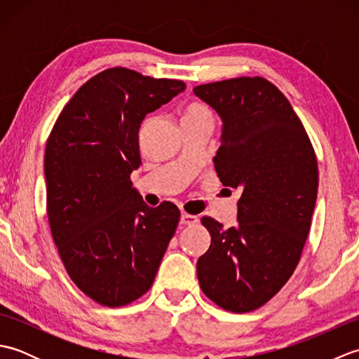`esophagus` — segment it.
<instances>
[{"label": "esophagus", "instance_id": "34e87169", "mask_svg": "<svg viewBox=\"0 0 359 359\" xmlns=\"http://www.w3.org/2000/svg\"><path fill=\"white\" fill-rule=\"evenodd\" d=\"M199 222V217L193 216V215H188V212H182L180 216V224L182 225H194Z\"/></svg>", "mask_w": 359, "mask_h": 359}]
</instances>
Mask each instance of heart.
I'll use <instances>...</instances> for the list:
<instances>
[{
	"instance_id": "heart-1",
	"label": "heart",
	"mask_w": 359,
	"mask_h": 359,
	"mask_svg": "<svg viewBox=\"0 0 359 359\" xmlns=\"http://www.w3.org/2000/svg\"><path fill=\"white\" fill-rule=\"evenodd\" d=\"M207 114H210V111H208L207 108H205V106L194 103V104H191V106H189V108L187 109L185 117H194V116H207Z\"/></svg>"
}]
</instances>
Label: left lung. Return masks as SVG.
<instances>
[{"label": "left lung", "instance_id": "8db88e82", "mask_svg": "<svg viewBox=\"0 0 359 359\" xmlns=\"http://www.w3.org/2000/svg\"><path fill=\"white\" fill-rule=\"evenodd\" d=\"M222 118L215 168L241 193L238 225L202 217L210 248L197 261L202 292L234 313L262 307L292 276L310 231L318 162L292 104L262 77L196 86Z\"/></svg>", "mask_w": 359, "mask_h": 359}]
</instances>
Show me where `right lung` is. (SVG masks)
<instances>
[{"instance_id":"right-lung-1","label":"right lung","mask_w":359,"mask_h":359,"mask_svg":"<svg viewBox=\"0 0 359 359\" xmlns=\"http://www.w3.org/2000/svg\"><path fill=\"white\" fill-rule=\"evenodd\" d=\"M185 83L111 67L88 80L60 112L44 151L48 217L74 284L106 307L148 292L177 228L171 202L151 208L133 188L147 114Z\"/></svg>"}]
</instances>
